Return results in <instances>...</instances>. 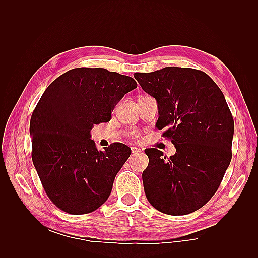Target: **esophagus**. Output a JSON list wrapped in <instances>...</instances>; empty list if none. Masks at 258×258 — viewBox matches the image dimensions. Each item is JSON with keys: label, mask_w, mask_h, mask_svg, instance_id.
<instances>
[{"label": "esophagus", "mask_w": 258, "mask_h": 258, "mask_svg": "<svg viewBox=\"0 0 258 258\" xmlns=\"http://www.w3.org/2000/svg\"><path fill=\"white\" fill-rule=\"evenodd\" d=\"M131 152L134 154H138V153L141 152V150H140V148H138V147H131Z\"/></svg>", "instance_id": "esophagus-1"}]
</instances>
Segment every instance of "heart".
Returning a JSON list of instances; mask_svg holds the SVG:
<instances>
[{
  "label": "heart",
  "instance_id": "b5f03b06",
  "mask_svg": "<svg viewBox=\"0 0 258 258\" xmlns=\"http://www.w3.org/2000/svg\"><path fill=\"white\" fill-rule=\"evenodd\" d=\"M130 137H131V138H134V139H137V138L139 137L138 131H136V130H132V131L130 132Z\"/></svg>",
  "mask_w": 258,
  "mask_h": 258
}]
</instances>
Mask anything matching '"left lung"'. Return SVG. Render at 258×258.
Wrapping results in <instances>:
<instances>
[{
  "instance_id": "obj_1",
  "label": "left lung",
  "mask_w": 258,
  "mask_h": 258,
  "mask_svg": "<svg viewBox=\"0 0 258 258\" xmlns=\"http://www.w3.org/2000/svg\"><path fill=\"white\" fill-rule=\"evenodd\" d=\"M158 103L156 127L176 148L173 156L147 148L142 179L148 202L160 212L185 215L212 198L231 160L233 118L222 90L200 70L167 67L136 73Z\"/></svg>"
}]
</instances>
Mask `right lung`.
<instances>
[{
	"mask_svg": "<svg viewBox=\"0 0 258 258\" xmlns=\"http://www.w3.org/2000/svg\"><path fill=\"white\" fill-rule=\"evenodd\" d=\"M137 82L102 68H76L54 80L30 120L32 160L52 204L69 214H87L107 200L131 150L113 143L98 151L93 124L107 122Z\"/></svg>",
	"mask_w": 258,
	"mask_h": 258,
	"instance_id": "right-lung-1",
	"label": "right lung"
}]
</instances>
